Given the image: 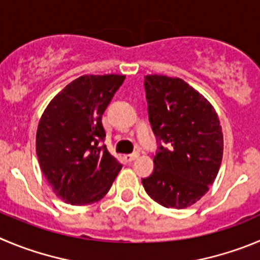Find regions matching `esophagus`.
<instances>
[{"label":"esophagus","instance_id":"obj_1","mask_svg":"<svg viewBox=\"0 0 260 260\" xmlns=\"http://www.w3.org/2000/svg\"><path fill=\"white\" fill-rule=\"evenodd\" d=\"M138 157V154L137 152H133V154H127L124 155V159L125 161H128V163H131V161H133V160H136Z\"/></svg>","mask_w":260,"mask_h":260}]
</instances>
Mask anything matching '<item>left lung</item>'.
Here are the masks:
<instances>
[{"instance_id":"8db88e82","label":"left lung","mask_w":260,"mask_h":260,"mask_svg":"<svg viewBox=\"0 0 260 260\" xmlns=\"http://www.w3.org/2000/svg\"><path fill=\"white\" fill-rule=\"evenodd\" d=\"M149 119L163 145L154 172L142 179L150 198L166 208L185 209L200 200L217 178L223 133L212 104L181 78L145 77Z\"/></svg>"}]
</instances>
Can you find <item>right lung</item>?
<instances>
[{"mask_svg": "<svg viewBox=\"0 0 260 260\" xmlns=\"http://www.w3.org/2000/svg\"><path fill=\"white\" fill-rule=\"evenodd\" d=\"M125 75H82L53 97L40 119L36 151L41 171L60 199L88 205L108 193L122 164L99 142L103 114Z\"/></svg>", "mask_w": 260, "mask_h": 260, "instance_id": "obj_1", "label": "right lung"}]
</instances>
